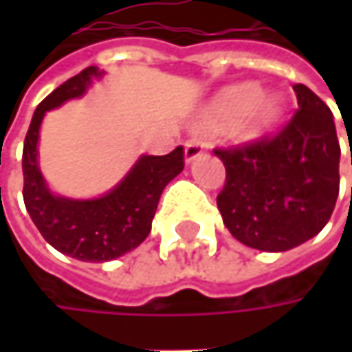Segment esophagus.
Wrapping results in <instances>:
<instances>
[{"label":"esophagus","instance_id":"34e87169","mask_svg":"<svg viewBox=\"0 0 352 352\" xmlns=\"http://www.w3.org/2000/svg\"><path fill=\"white\" fill-rule=\"evenodd\" d=\"M206 148H208V142L204 141V139H190V141H186V148H184V158H186V162H192L194 158H197L199 155H204Z\"/></svg>","mask_w":352,"mask_h":352}]
</instances>
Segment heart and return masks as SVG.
Masks as SVG:
<instances>
[{
	"label": "heart",
	"instance_id": "heart-1",
	"mask_svg": "<svg viewBox=\"0 0 352 352\" xmlns=\"http://www.w3.org/2000/svg\"><path fill=\"white\" fill-rule=\"evenodd\" d=\"M284 111V102L276 94H263L252 82L223 89L204 116L206 127H223L239 119L236 133L243 139H254L276 125Z\"/></svg>",
	"mask_w": 352,
	"mask_h": 352
}]
</instances>
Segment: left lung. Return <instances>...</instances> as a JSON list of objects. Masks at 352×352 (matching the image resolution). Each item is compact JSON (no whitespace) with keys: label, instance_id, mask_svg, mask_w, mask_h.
Returning <instances> with one entry per match:
<instances>
[{"label":"left lung","instance_id":"1","mask_svg":"<svg viewBox=\"0 0 352 352\" xmlns=\"http://www.w3.org/2000/svg\"><path fill=\"white\" fill-rule=\"evenodd\" d=\"M294 91L300 109L274 137L213 151L225 164L217 208L231 235L250 249L302 245L327 225L339 196L341 146L331 109L304 84Z\"/></svg>","mask_w":352,"mask_h":352}]
</instances>
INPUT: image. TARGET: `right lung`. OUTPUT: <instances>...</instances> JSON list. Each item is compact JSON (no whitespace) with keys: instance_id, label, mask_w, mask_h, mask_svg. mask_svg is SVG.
<instances>
[{"instance_id":"add662e5","label":"right lung","mask_w":352,"mask_h":352,"mask_svg":"<svg viewBox=\"0 0 352 352\" xmlns=\"http://www.w3.org/2000/svg\"><path fill=\"white\" fill-rule=\"evenodd\" d=\"M102 76L89 66L38 103L23 144V199L33 223L62 254L84 263H105L137 249L151 233L162 190L184 170V148L170 155L141 156L116 188L98 199H68L50 194L36 162L38 129L47 111L80 98L91 78Z\"/></svg>"}]
</instances>
